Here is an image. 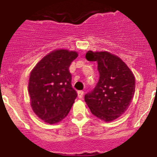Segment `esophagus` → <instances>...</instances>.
I'll use <instances>...</instances> for the list:
<instances>
[{"label":"esophagus","mask_w":157,"mask_h":157,"mask_svg":"<svg viewBox=\"0 0 157 157\" xmlns=\"http://www.w3.org/2000/svg\"><path fill=\"white\" fill-rule=\"evenodd\" d=\"M78 98H83V96H84V91H79L78 92Z\"/></svg>","instance_id":"obj_1"}]
</instances>
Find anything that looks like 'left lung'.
<instances>
[{"instance_id": "left-lung-1", "label": "left lung", "mask_w": 157, "mask_h": 157, "mask_svg": "<svg viewBox=\"0 0 157 157\" xmlns=\"http://www.w3.org/2000/svg\"><path fill=\"white\" fill-rule=\"evenodd\" d=\"M88 61L98 63L99 80L94 88L84 95L91 112L99 119L109 122L128 109L134 97L135 80L127 65L107 52L86 53Z\"/></svg>"}]
</instances>
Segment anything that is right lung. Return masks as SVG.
Instances as JSON below:
<instances>
[{"label": "right lung", "mask_w": 157, "mask_h": 157, "mask_svg": "<svg viewBox=\"0 0 157 157\" xmlns=\"http://www.w3.org/2000/svg\"><path fill=\"white\" fill-rule=\"evenodd\" d=\"M77 56L76 52L55 51L44 56L31 72L28 87L31 106L46 123L56 124L64 119L77 98L69 68Z\"/></svg>", "instance_id": "1"}]
</instances>
